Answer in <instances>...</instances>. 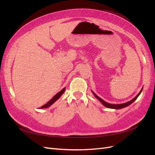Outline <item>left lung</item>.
I'll list each match as a JSON object with an SVG mask.
<instances>
[{"label":"left lung","instance_id":"8db88e82","mask_svg":"<svg viewBox=\"0 0 155 155\" xmlns=\"http://www.w3.org/2000/svg\"><path fill=\"white\" fill-rule=\"evenodd\" d=\"M142 90H141V91L140 92V93L138 94L134 98H133V99L132 100H130V101H128V102H127V103H125V104H118V105H114V104H108V103H107V102H105V101H104L101 98H100V97H98L97 95H96L93 92V94H94V95L95 96V97H96V98H97L98 100H99L100 101V102H101V104L104 105L105 107H108V108H110V109H122V108H124V107H127V106H129V105H130L131 104H132L133 102H134L137 99V97H138V96L140 94V93H141V92H142Z\"/></svg>","mask_w":155,"mask_h":155}]
</instances>
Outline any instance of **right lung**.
Wrapping results in <instances>:
<instances>
[{
    "instance_id": "add662e5",
    "label": "right lung",
    "mask_w": 155,
    "mask_h": 155,
    "mask_svg": "<svg viewBox=\"0 0 155 155\" xmlns=\"http://www.w3.org/2000/svg\"><path fill=\"white\" fill-rule=\"evenodd\" d=\"M64 91H65V88H64L62 91H61L59 92H58L57 94H55L53 97H52V99H51L47 104H45V105H44L43 106H42L41 108V109H44V108H47V107H50L51 104H53L57 100H58L59 98L60 97V96H61L64 93Z\"/></svg>"
}]
</instances>
